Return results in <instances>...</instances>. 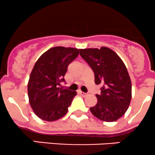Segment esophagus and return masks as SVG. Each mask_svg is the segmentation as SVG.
<instances>
[{
    "instance_id": "obj_1",
    "label": "esophagus",
    "mask_w": 155,
    "mask_h": 155,
    "mask_svg": "<svg viewBox=\"0 0 155 155\" xmlns=\"http://www.w3.org/2000/svg\"><path fill=\"white\" fill-rule=\"evenodd\" d=\"M79 93L81 94L82 95L83 97H86V96H88V94H88V93H85V92H83V91H80Z\"/></svg>"
}]
</instances>
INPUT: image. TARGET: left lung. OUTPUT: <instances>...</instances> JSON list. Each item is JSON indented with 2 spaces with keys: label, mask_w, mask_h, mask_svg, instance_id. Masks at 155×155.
Instances as JSON below:
<instances>
[{
  "label": "left lung",
  "mask_w": 155,
  "mask_h": 155,
  "mask_svg": "<svg viewBox=\"0 0 155 155\" xmlns=\"http://www.w3.org/2000/svg\"><path fill=\"white\" fill-rule=\"evenodd\" d=\"M80 54L94 73L95 83L102 84L97 103L90 110L97 119L107 122L126 113L132 97V84L126 66L114 50L106 47L81 49Z\"/></svg>",
  "instance_id": "8db88e82"
}]
</instances>
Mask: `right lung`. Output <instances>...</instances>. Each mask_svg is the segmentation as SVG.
Listing matches in <instances>:
<instances>
[{
	"label": "right lung",
	"instance_id": "obj_1",
	"mask_svg": "<svg viewBox=\"0 0 155 155\" xmlns=\"http://www.w3.org/2000/svg\"><path fill=\"white\" fill-rule=\"evenodd\" d=\"M80 50L55 47L47 50L36 61L31 71L28 95L31 107L39 119L53 121L68 111L76 91L59 88L65 82L69 64L78 57Z\"/></svg>",
	"mask_w": 155,
	"mask_h": 155
}]
</instances>
